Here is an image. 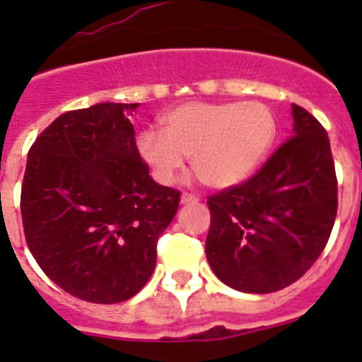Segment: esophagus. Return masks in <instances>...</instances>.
Masks as SVG:
<instances>
[{
    "label": "esophagus",
    "instance_id": "esophagus-1",
    "mask_svg": "<svg viewBox=\"0 0 362 362\" xmlns=\"http://www.w3.org/2000/svg\"><path fill=\"white\" fill-rule=\"evenodd\" d=\"M197 201H199V197L188 194V192H183V196H181V203H197Z\"/></svg>",
    "mask_w": 362,
    "mask_h": 362
}]
</instances>
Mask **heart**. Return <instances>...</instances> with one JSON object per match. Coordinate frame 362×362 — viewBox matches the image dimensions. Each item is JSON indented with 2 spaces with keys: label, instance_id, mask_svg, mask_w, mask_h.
Wrapping results in <instances>:
<instances>
[{
  "label": "heart",
  "instance_id": "obj_1",
  "mask_svg": "<svg viewBox=\"0 0 362 362\" xmlns=\"http://www.w3.org/2000/svg\"><path fill=\"white\" fill-rule=\"evenodd\" d=\"M163 132L143 130L141 158L159 183H174L185 158L204 185L241 183L263 161L276 139L277 123L263 103H185L163 116Z\"/></svg>",
  "mask_w": 362,
  "mask_h": 362
}]
</instances>
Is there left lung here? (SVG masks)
<instances>
[{"mask_svg":"<svg viewBox=\"0 0 362 362\" xmlns=\"http://www.w3.org/2000/svg\"><path fill=\"white\" fill-rule=\"evenodd\" d=\"M293 136L243 183L209 196L206 259L239 292L270 293L296 283L330 239L337 175L325 127L292 105Z\"/></svg>","mask_w":362,"mask_h":362,"instance_id":"1","label":"left lung"}]
</instances>
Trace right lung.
Returning a JSON list of instances; mask_svg holds the SVG:
<instances>
[{
	"label": "right lung",
	"instance_id": "right-lung-1",
	"mask_svg": "<svg viewBox=\"0 0 362 362\" xmlns=\"http://www.w3.org/2000/svg\"><path fill=\"white\" fill-rule=\"evenodd\" d=\"M139 103L62 114L28 150L21 219L28 250L70 296L112 305L152 276L181 192L148 175L129 117Z\"/></svg>",
	"mask_w": 362,
	"mask_h": 362
}]
</instances>
